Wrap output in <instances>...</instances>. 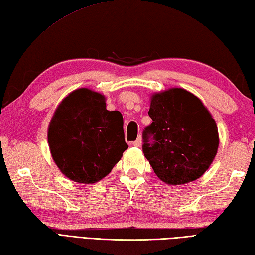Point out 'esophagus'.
I'll return each mask as SVG.
<instances>
[{"instance_id":"esophagus-1","label":"esophagus","mask_w":255,"mask_h":255,"mask_svg":"<svg viewBox=\"0 0 255 255\" xmlns=\"http://www.w3.org/2000/svg\"><path fill=\"white\" fill-rule=\"evenodd\" d=\"M132 144H133L134 146H137V147L141 146V144H142V139H141V137H139L137 140L133 141V142H132Z\"/></svg>"}]
</instances>
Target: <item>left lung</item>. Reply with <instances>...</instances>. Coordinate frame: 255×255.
<instances>
[{"mask_svg": "<svg viewBox=\"0 0 255 255\" xmlns=\"http://www.w3.org/2000/svg\"><path fill=\"white\" fill-rule=\"evenodd\" d=\"M152 124L143 132V153L154 173L167 185L197 180L214 161L220 135L210 111L182 88L151 94ZM155 135L147 144V134Z\"/></svg>", "mask_w": 255, "mask_h": 255, "instance_id": "left-lung-1", "label": "left lung"}]
</instances>
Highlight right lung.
<instances>
[{
  "mask_svg": "<svg viewBox=\"0 0 255 255\" xmlns=\"http://www.w3.org/2000/svg\"><path fill=\"white\" fill-rule=\"evenodd\" d=\"M106 98L88 88L58 104L47 128L53 161L75 182L91 185L108 176L127 150L121 112L106 110Z\"/></svg>",
  "mask_w": 255,
  "mask_h": 255,
  "instance_id": "obj_1",
  "label": "right lung"
}]
</instances>
